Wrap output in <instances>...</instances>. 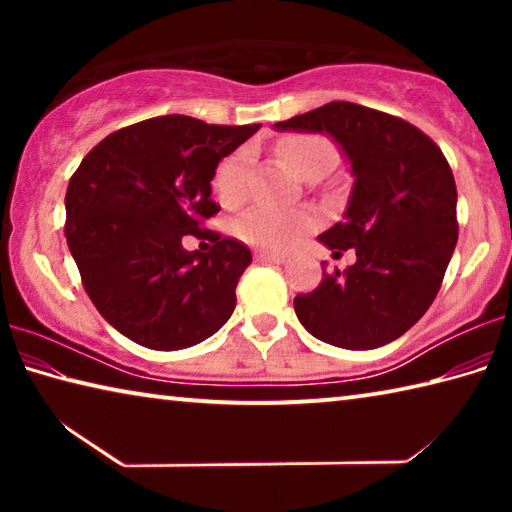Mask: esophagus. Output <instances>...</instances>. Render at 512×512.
<instances>
[{
  "mask_svg": "<svg viewBox=\"0 0 512 512\" xmlns=\"http://www.w3.org/2000/svg\"><path fill=\"white\" fill-rule=\"evenodd\" d=\"M255 259H257V262H271V264L287 262V257H284V255H273V253H266V250H259V253H255Z\"/></svg>",
  "mask_w": 512,
  "mask_h": 512,
  "instance_id": "obj_1",
  "label": "esophagus"
}]
</instances>
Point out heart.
Wrapping results in <instances>:
<instances>
[{
  "label": "heart",
  "mask_w": 512,
  "mask_h": 512,
  "mask_svg": "<svg viewBox=\"0 0 512 512\" xmlns=\"http://www.w3.org/2000/svg\"><path fill=\"white\" fill-rule=\"evenodd\" d=\"M284 155L296 173L305 176L314 167H332L334 151L325 137L296 135L280 142ZM248 151L239 149L219 162L212 178V192L223 207H237L246 198ZM311 223L305 212H282L268 207H253L235 221V235L248 246L264 250H284L300 237Z\"/></svg>",
  "instance_id": "1"
}]
</instances>
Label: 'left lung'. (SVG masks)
<instances>
[{"instance_id":"left-lung-1","label":"left lung","mask_w":512,"mask_h":512,"mask_svg":"<svg viewBox=\"0 0 512 512\" xmlns=\"http://www.w3.org/2000/svg\"><path fill=\"white\" fill-rule=\"evenodd\" d=\"M275 128L329 135L354 176L343 221L318 239L334 255L354 248L357 262L296 296L298 320L345 350L395 341L431 307L456 248V183L443 151L409 121L350 101Z\"/></svg>"}]
</instances>
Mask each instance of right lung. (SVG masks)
Segmentation results:
<instances>
[{
    "label": "right lung",
    "instance_id": "1",
    "mask_svg": "<svg viewBox=\"0 0 512 512\" xmlns=\"http://www.w3.org/2000/svg\"><path fill=\"white\" fill-rule=\"evenodd\" d=\"M262 124L219 126L185 115L119 128L85 155L65 194V237L94 307L128 339L183 350L225 325L248 246L203 228L219 212V162ZM213 241L187 254L182 237Z\"/></svg>",
    "mask_w": 512,
    "mask_h": 512
}]
</instances>
